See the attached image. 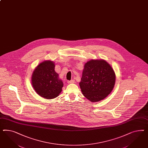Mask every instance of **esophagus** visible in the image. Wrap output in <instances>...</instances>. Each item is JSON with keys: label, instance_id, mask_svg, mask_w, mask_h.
Returning a JSON list of instances; mask_svg holds the SVG:
<instances>
[{"label": "esophagus", "instance_id": "34e87169", "mask_svg": "<svg viewBox=\"0 0 148 148\" xmlns=\"http://www.w3.org/2000/svg\"><path fill=\"white\" fill-rule=\"evenodd\" d=\"M75 83V80H69V81H68V84H72V83Z\"/></svg>", "mask_w": 148, "mask_h": 148}]
</instances>
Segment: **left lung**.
I'll list each match as a JSON object with an SVG mask.
<instances>
[{
    "label": "left lung",
    "mask_w": 148,
    "mask_h": 148,
    "mask_svg": "<svg viewBox=\"0 0 148 148\" xmlns=\"http://www.w3.org/2000/svg\"><path fill=\"white\" fill-rule=\"evenodd\" d=\"M116 75L104 59H91L85 63L79 82L83 95L90 101L104 99L114 88Z\"/></svg>",
    "instance_id": "obj_1"
}]
</instances>
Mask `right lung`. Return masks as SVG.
Wrapping results in <instances>:
<instances>
[{
	"mask_svg": "<svg viewBox=\"0 0 148 148\" xmlns=\"http://www.w3.org/2000/svg\"><path fill=\"white\" fill-rule=\"evenodd\" d=\"M55 68L53 61L45 60L38 64L32 75L33 88L39 96L45 99L55 98L62 91L63 83Z\"/></svg>",
	"mask_w": 148,
	"mask_h": 148,
	"instance_id": "right-lung-1",
	"label": "right lung"
}]
</instances>
